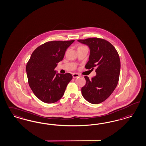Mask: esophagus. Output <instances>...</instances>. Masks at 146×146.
Returning <instances> with one entry per match:
<instances>
[{"mask_svg":"<svg viewBox=\"0 0 146 146\" xmlns=\"http://www.w3.org/2000/svg\"><path fill=\"white\" fill-rule=\"evenodd\" d=\"M72 76H73V78H78V77H79V74H78V73H73V74H72Z\"/></svg>","mask_w":146,"mask_h":146,"instance_id":"esophagus-1","label":"esophagus"}]
</instances>
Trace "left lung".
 <instances>
[{
  "label": "left lung",
  "instance_id": "1",
  "mask_svg": "<svg viewBox=\"0 0 146 146\" xmlns=\"http://www.w3.org/2000/svg\"><path fill=\"white\" fill-rule=\"evenodd\" d=\"M78 41L88 46L90 50L86 68H96L95 76L91 79L85 76L86 82L81 88L82 94L91 104H100L111 96L117 85L121 67L119 55L115 47L104 39L92 38Z\"/></svg>",
  "mask_w": 146,
  "mask_h": 146
}]
</instances>
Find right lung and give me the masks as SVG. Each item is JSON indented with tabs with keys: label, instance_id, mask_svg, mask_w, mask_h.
Wrapping results in <instances>:
<instances>
[{
	"label": "right lung",
	"instance_id": "add662e5",
	"mask_svg": "<svg viewBox=\"0 0 146 146\" xmlns=\"http://www.w3.org/2000/svg\"><path fill=\"white\" fill-rule=\"evenodd\" d=\"M74 41L47 42L37 47L31 56L26 67L29 84L35 95L42 102L52 104L59 100L72 79L70 73L62 74L54 69Z\"/></svg>",
	"mask_w": 146,
	"mask_h": 146
}]
</instances>
